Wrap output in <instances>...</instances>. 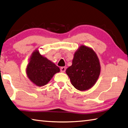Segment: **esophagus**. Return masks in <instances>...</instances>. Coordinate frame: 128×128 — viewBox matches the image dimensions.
I'll return each mask as SVG.
<instances>
[{
	"label": "esophagus",
	"instance_id": "1",
	"mask_svg": "<svg viewBox=\"0 0 128 128\" xmlns=\"http://www.w3.org/2000/svg\"><path fill=\"white\" fill-rule=\"evenodd\" d=\"M66 67H64V66H62L61 68H60V71H61V72H62V73H64V72H66Z\"/></svg>",
	"mask_w": 128,
	"mask_h": 128
}]
</instances>
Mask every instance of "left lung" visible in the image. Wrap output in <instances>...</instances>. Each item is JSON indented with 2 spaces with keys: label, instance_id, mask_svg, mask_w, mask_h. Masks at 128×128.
Here are the masks:
<instances>
[{
  "label": "left lung",
  "instance_id": "obj_1",
  "mask_svg": "<svg viewBox=\"0 0 128 128\" xmlns=\"http://www.w3.org/2000/svg\"><path fill=\"white\" fill-rule=\"evenodd\" d=\"M100 72V62L96 52L92 48L83 45L74 53L72 65L66 70L72 84L80 91L94 86Z\"/></svg>",
  "mask_w": 128,
  "mask_h": 128
}]
</instances>
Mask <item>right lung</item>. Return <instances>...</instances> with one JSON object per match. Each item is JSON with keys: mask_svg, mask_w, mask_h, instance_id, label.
<instances>
[{"mask_svg": "<svg viewBox=\"0 0 128 128\" xmlns=\"http://www.w3.org/2000/svg\"><path fill=\"white\" fill-rule=\"evenodd\" d=\"M60 69L54 62L35 50L30 56L26 72L27 77L37 86H44L49 82Z\"/></svg>", "mask_w": 128, "mask_h": 128, "instance_id": "1", "label": "right lung"}]
</instances>
